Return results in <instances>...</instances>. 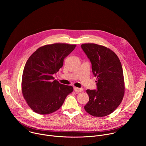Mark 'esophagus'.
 <instances>
[{
    "instance_id": "esophagus-1",
    "label": "esophagus",
    "mask_w": 146,
    "mask_h": 146,
    "mask_svg": "<svg viewBox=\"0 0 146 146\" xmlns=\"http://www.w3.org/2000/svg\"><path fill=\"white\" fill-rule=\"evenodd\" d=\"M74 91H76V92H82V88L74 87Z\"/></svg>"
}]
</instances>
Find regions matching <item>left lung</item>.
<instances>
[{
  "instance_id": "1",
  "label": "left lung",
  "mask_w": 146,
  "mask_h": 146,
  "mask_svg": "<svg viewBox=\"0 0 146 146\" xmlns=\"http://www.w3.org/2000/svg\"><path fill=\"white\" fill-rule=\"evenodd\" d=\"M92 65L96 90H87L89 101L84 106L90 114L98 117L113 113L124 95L122 67L117 55L110 49L94 43L81 46Z\"/></svg>"
}]
</instances>
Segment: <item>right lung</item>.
Listing matches in <instances>:
<instances>
[{"instance_id": "add662e5", "label": "right lung", "mask_w": 146, "mask_h": 146, "mask_svg": "<svg viewBox=\"0 0 146 146\" xmlns=\"http://www.w3.org/2000/svg\"><path fill=\"white\" fill-rule=\"evenodd\" d=\"M76 45L55 43L38 48L28 59L22 77V92L28 106L40 114L58 110L66 96L72 92V86L54 80L64 65V59Z\"/></svg>"}]
</instances>
